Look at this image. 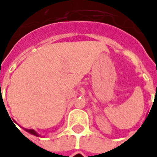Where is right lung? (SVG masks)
I'll list each match as a JSON object with an SVG mask.
<instances>
[{
  "instance_id": "add662e5",
  "label": "right lung",
  "mask_w": 157,
  "mask_h": 157,
  "mask_svg": "<svg viewBox=\"0 0 157 157\" xmlns=\"http://www.w3.org/2000/svg\"><path fill=\"white\" fill-rule=\"evenodd\" d=\"M24 129L26 130L27 132H29V134H31V135H33V136H39V135H38V134H37V133H36V132L35 130H33V129H26V128H24Z\"/></svg>"
}]
</instances>
